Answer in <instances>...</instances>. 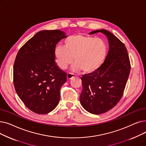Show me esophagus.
<instances>
[{
    "instance_id": "1",
    "label": "esophagus",
    "mask_w": 146,
    "mask_h": 146,
    "mask_svg": "<svg viewBox=\"0 0 146 146\" xmlns=\"http://www.w3.org/2000/svg\"><path fill=\"white\" fill-rule=\"evenodd\" d=\"M74 74H73V73H67V80H69L72 79V78L74 77Z\"/></svg>"
}]
</instances>
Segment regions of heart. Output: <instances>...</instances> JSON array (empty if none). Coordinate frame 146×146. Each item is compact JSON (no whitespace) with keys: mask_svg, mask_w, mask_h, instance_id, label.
<instances>
[{"mask_svg":"<svg viewBox=\"0 0 146 146\" xmlns=\"http://www.w3.org/2000/svg\"><path fill=\"white\" fill-rule=\"evenodd\" d=\"M64 42V46L57 45L54 49L55 61L60 69H66L73 58V70H82L85 73H94L103 64L107 47L101 38L76 35L66 38Z\"/></svg>","mask_w":146,"mask_h":146,"instance_id":"1","label":"heart"}]
</instances>
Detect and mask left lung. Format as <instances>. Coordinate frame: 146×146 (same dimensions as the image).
Listing matches in <instances>:
<instances>
[{
	"mask_svg": "<svg viewBox=\"0 0 146 146\" xmlns=\"http://www.w3.org/2000/svg\"><path fill=\"white\" fill-rule=\"evenodd\" d=\"M102 33L108 38L109 51L102 66L94 73L81 78L83 89L80 102L83 108L93 114L110 111L120 101L130 72V61L125 45L105 29L94 31L89 34Z\"/></svg>",
	"mask_w": 146,
	"mask_h": 146,
	"instance_id": "8db88e82",
	"label": "left lung"
}]
</instances>
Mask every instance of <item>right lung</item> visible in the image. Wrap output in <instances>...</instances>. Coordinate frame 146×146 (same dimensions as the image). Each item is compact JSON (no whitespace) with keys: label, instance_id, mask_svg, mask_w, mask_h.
I'll return each mask as SVG.
<instances>
[{"label":"right lung","instance_id":"obj_1","mask_svg":"<svg viewBox=\"0 0 146 146\" xmlns=\"http://www.w3.org/2000/svg\"><path fill=\"white\" fill-rule=\"evenodd\" d=\"M67 36L60 30L37 33L19 50L13 65V84L21 100L31 111L46 114L60 101L66 73L55 62L57 44Z\"/></svg>","mask_w":146,"mask_h":146}]
</instances>
